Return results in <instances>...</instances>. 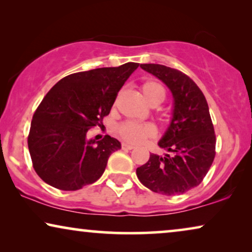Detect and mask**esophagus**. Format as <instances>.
<instances>
[{
  "label": "esophagus",
  "mask_w": 252,
  "mask_h": 252,
  "mask_svg": "<svg viewBox=\"0 0 252 252\" xmlns=\"http://www.w3.org/2000/svg\"><path fill=\"white\" fill-rule=\"evenodd\" d=\"M122 148L123 149H127V150H132V149H134V146L133 144H129V143H122Z\"/></svg>",
  "instance_id": "esophagus-1"
}]
</instances>
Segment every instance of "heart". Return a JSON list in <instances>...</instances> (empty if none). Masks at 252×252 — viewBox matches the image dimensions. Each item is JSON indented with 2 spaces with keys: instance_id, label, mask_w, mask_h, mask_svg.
Segmentation results:
<instances>
[{
  "instance_id": "1",
  "label": "heart",
  "mask_w": 252,
  "mask_h": 252,
  "mask_svg": "<svg viewBox=\"0 0 252 252\" xmlns=\"http://www.w3.org/2000/svg\"><path fill=\"white\" fill-rule=\"evenodd\" d=\"M144 97L151 105H158L166 97L164 86L157 80H147L141 86ZM118 133L124 140L136 143L146 137L153 136L155 129L148 124H139L134 122H125L118 127Z\"/></svg>"
}]
</instances>
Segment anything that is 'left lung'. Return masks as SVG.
Returning a JSON list of instances; mask_svg holds the SVG:
<instances>
[{
    "instance_id": "8db88e82",
    "label": "left lung",
    "mask_w": 252,
    "mask_h": 252,
    "mask_svg": "<svg viewBox=\"0 0 252 252\" xmlns=\"http://www.w3.org/2000/svg\"><path fill=\"white\" fill-rule=\"evenodd\" d=\"M170 88L173 95V117L158 146L170 154H151L136 168L143 186L154 192L180 195L198 186L216 156V134L209 105L198 86L181 71L160 64H141Z\"/></svg>"
}]
</instances>
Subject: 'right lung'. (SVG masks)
Masks as SVG:
<instances>
[{
	"mask_svg": "<svg viewBox=\"0 0 252 252\" xmlns=\"http://www.w3.org/2000/svg\"><path fill=\"white\" fill-rule=\"evenodd\" d=\"M139 63L78 72L61 79L44 96L27 137L36 174L61 190H78L102 177L113 151L115 137L87 140L92 127L108 116L120 88Z\"/></svg>",
	"mask_w": 252,
	"mask_h": 252,
	"instance_id": "obj_1",
	"label": "right lung"
}]
</instances>
